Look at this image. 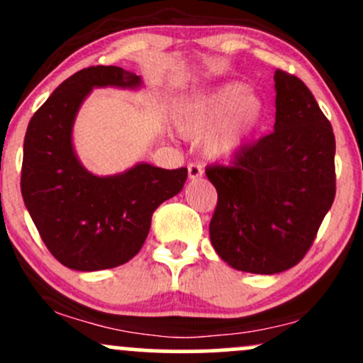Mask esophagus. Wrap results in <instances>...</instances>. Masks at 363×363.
<instances>
[{"label": "esophagus", "mask_w": 363, "mask_h": 363, "mask_svg": "<svg viewBox=\"0 0 363 363\" xmlns=\"http://www.w3.org/2000/svg\"><path fill=\"white\" fill-rule=\"evenodd\" d=\"M188 174H189V179H200L201 175H203V167H201L200 163L191 162L188 165Z\"/></svg>", "instance_id": "esophagus-1"}]
</instances>
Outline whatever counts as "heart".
<instances>
[{
	"label": "heart",
	"instance_id": "obj_1",
	"mask_svg": "<svg viewBox=\"0 0 363 363\" xmlns=\"http://www.w3.org/2000/svg\"><path fill=\"white\" fill-rule=\"evenodd\" d=\"M264 104L249 94L243 83L219 89L181 102L175 111V128L186 139H205L211 158H228L242 150L264 118Z\"/></svg>",
	"mask_w": 363,
	"mask_h": 363
}]
</instances>
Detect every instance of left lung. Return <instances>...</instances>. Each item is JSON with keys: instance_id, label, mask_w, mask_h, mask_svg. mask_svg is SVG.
<instances>
[{"instance_id": "1", "label": "left lung", "mask_w": 363, "mask_h": 363, "mask_svg": "<svg viewBox=\"0 0 363 363\" xmlns=\"http://www.w3.org/2000/svg\"><path fill=\"white\" fill-rule=\"evenodd\" d=\"M274 130L205 169L211 242L231 268L274 274L306 255L335 196L333 125L297 76L277 69Z\"/></svg>"}]
</instances>
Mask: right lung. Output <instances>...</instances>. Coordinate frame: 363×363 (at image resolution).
I'll return each mask as SVG.
<instances>
[{
    "instance_id": "1",
    "label": "right lung",
    "mask_w": 363,
    "mask_h": 363,
    "mask_svg": "<svg viewBox=\"0 0 363 363\" xmlns=\"http://www.w3.org/2000/svg\"><path fill=\"white\" fill-rule=\"evenodd\" d=\"M139 86L118 66H91L60 83L28 125L21 191L34 226L60 264L78 272L116 268L140 250L152 212L175 196L188 169L139 163L125 174L97 177L79 165L72 121L94 86Z\"/></svg>"
}]
</instances>
